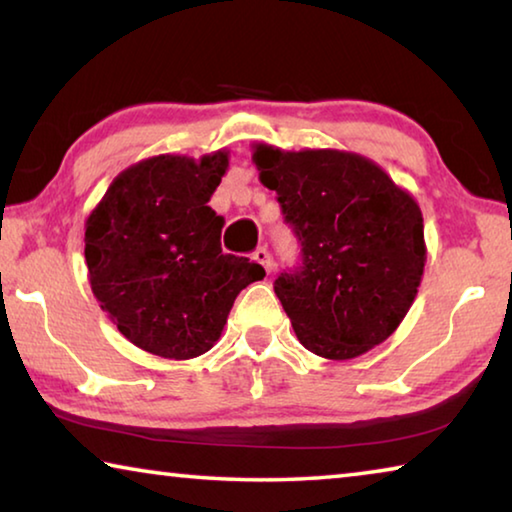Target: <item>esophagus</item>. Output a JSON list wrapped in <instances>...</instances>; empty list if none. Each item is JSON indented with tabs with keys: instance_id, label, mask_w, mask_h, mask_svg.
<instances>
[{
	"instance_id": "1",
	"label": "esophagus",
	"mask_w": 512,
	"mask_h": 512,
	"mask_svg": "<svg viewBox=\"0 0 512 512\" xmlns=\"http://www.w3.org/2000/svg\"><path fill=\"white\" fill-rule=\"evenodd\" d=\"M255 262L257 264H262L264 266V271L268 273V275H271L273 273V259H271V253H268V250L262 246V248H257L255 250Z\"/></svg>"
}]
</instances>
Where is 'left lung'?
<instances>
[{"label": "left lung", "mask_w": 512, "mask_h": 512, "mask_svg": "<svg viewBox=\"0 0 512 512\" xmlns=\"http://www.w3.org/2000/svg\"><path fill=\"white\" fill-rule=\"evenodd\" d=\"M253 162L302 244L300 271L273 287L298 341L332 361L384 343L409 314L427 262L413 194L352 151L262 142Z\"/></svg>", "instance_id": "8db88e82"}]
</instances>
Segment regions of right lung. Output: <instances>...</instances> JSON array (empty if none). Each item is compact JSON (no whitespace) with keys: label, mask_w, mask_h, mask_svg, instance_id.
Here are the masks:
<instances>
[{"label":"right lung","mask_w":512,"mask_h":512,"mask_svg":"<svg viewBox=\"0 0 512 512\" xmlns=\"http://www.w3.org/2000/svg\"><path fill=\"white\" fill-rule=\"evenodd\" d=\"M228 162V149L140 160L85 219L94 298L128 341L155 357L185 361L212 350L239 291L266 275L221 250L225 219L207 203Z\"/></svg>","instance_id":"obj_1"}]
</instances>
